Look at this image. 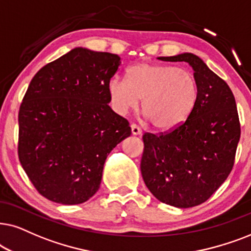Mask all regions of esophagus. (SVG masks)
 I'll return each mask as SVG.
<instances>
[{"mask_svg": "<svg viewBox=\"0 0 251 251\" xmlns=\"http://www.w3.org/2000/svg\"><path fill=\"white\" fill-rule=\"evenodd\" d=\"M131 131L133 135H140L142 133L141 128H140L138 125H135V124H132L131 125Z\"/></svg>", "mask_w": 251, "mask_h": 251, "instance_id": "obj_1", "label": "esophagus"}]
</instances>
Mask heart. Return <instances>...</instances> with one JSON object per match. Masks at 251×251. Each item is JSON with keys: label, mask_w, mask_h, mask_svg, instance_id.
<instances>
[{"label": "heart", "mask_w": 251, "mask_h": 251, "mask_svg": "<svg viewBox=\"0 0 251 251\" xmlns=\"http://www.w3.org/2000/svg\"><path fill=\"white\" fill-rule=\"evenodd\" d=\"M108 92L113 109L128 112L142 99V111L152 127L172 131L182 125L199 100V83L188 70L175 65L140 63L127 71V81L112 78Z\"/></svg>", "instance_id": "b5f03b06"}]
</instances>
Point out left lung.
<instances>
[{
    "label": "left lung",
    "instance_id": "8db88e82",
    "mask_svg": "<svg viewBox=\"0 0 251 251\" xmlns=\"http://www.w3.org/2000/svg\"><path fill=\"white\" fill-rule=\"evenodd\" d=\"M165 62H186L199 83V100L182 125L159 135H143L141 173L158 201L176 208L205 202L234 165L240 122L234 95L199 56L183 52Z\"/></svg>",
    "mask_w": 251,
    "mask_h": 251
}]
</instances>
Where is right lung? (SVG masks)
Here are the masks:
<instances>
[{
  "label": "right lung",
  "instance_id": "right-lung-1",
  "mask_svg": "<svg viewBox=\"0 0 251 251\" xmlns=\"http://www.w3.org/2000/svg\"><path fill=\"white\" fill-rule=\"evenodd\" d=\"M120 57L82 47L40 69L18 115V156L36 190L65 205L86 202L101 185L129 124L109 106L108 85Z\"/></svg>",
  "mask_w": 251,
  "mask_h": 251
}]
</instances>
